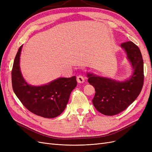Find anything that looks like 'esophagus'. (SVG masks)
I'll return each instance as SVG.
<instances>
[{"instance_id": "esophagus-1", "label": "esophagus", "mask_w": 152, "mask_h": 152, "mask_svg": "<svg viewBox=\"0 0 152 152\" xmlns=\"http://www.w3.org/2000/svg\"><path fill=\"white\" fill-rule=\"evenodd\" d=\"M77 80L79 83H84L85 81V78L82 75H79L77 77Z\"/></svg>"}]
</instances>
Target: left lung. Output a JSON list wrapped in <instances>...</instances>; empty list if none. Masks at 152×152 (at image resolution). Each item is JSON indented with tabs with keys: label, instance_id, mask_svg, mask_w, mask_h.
Wrapping results in <instances>:
<instances>
[{
	"label": "left lung",
	"instance_id": "obj_1",
	"mask_svg": "<svg viewBox=\"0 0 152 152\" xmlns=\"http://www.w3.org/2000/svg\"><path fill=\"white\" fill-rule=\"evenodd\" d=\"M121 47L133 68L129 79L119 82L93 73L87 74L88 82L96 91L92 100L93 105L99 112L108 116L125 110L139 96L143 86V60L139 48L131 41L122 43Z\"/></svg>",
	"mask_w": 152,
	"mask_h": 152
}]
</instances>
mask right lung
Wrapping results in <instances>:
<instances>
[{
	"mask_svg": "<svg viewBox=\"0 0 152 152\" xmlns=\"http://www.w3.org/2000/svg\"><path fill=\"white\" fill-rule=\"evenodd\" d=\"M23 45L14 61L11 77L14 92L24 107L37 115L54 118L65 110L72 91L77 86L76 77L58 78L40 86L28 84L23 77L20 57Z\"/></svg>",
	"mask_w": 152,
	"mask_h": 152,
	"instance_id": "1",
	"label": "right lung"
}]
</instances>
